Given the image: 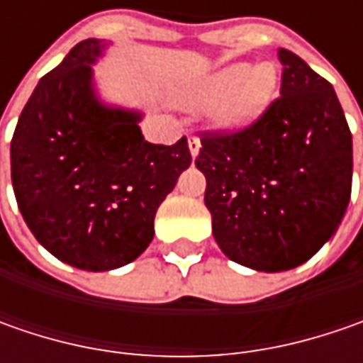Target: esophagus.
<instances>
[{"instance_id":"1","label":"esophagus","mask_w":363,"mask_h":363,"mask_svg":"<svg viewBox=\"0 0 363 363\" xmlns=\"http://www.w3.org/2000/svg\"><path fill=\"white\" fill-rule=\"evenodd\" d=\"M188 147H189V153H191V157H196L198 153H200V139L198 137H189L188 141Z\"/></svg>"}]
</instances>
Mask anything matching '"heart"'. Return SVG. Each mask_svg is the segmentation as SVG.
I'll return each mask as SVG.
<instances>
[{"mask_svg": "<svg viewBox=\"0 0 363 363\" xmlns=\"http://www.w3.org/2000/svg\"><path fill=\"white\" fill-rule=\"evenodd\" d=\"M277 89V70L269 62H234L212 72L194 91L196 103H213L212 121L220 129H242L264 113Z\"/></svg>", "mask_w": 363, "mask_h": 363, "instance_id": "b5f03b06", "label": "heart"}]
</instances>
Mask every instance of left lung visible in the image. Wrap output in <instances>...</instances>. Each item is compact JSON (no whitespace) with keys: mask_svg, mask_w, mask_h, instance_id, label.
Segmentation results:
<instances>
[{"mask_svg":"<svg viewBox=\"0 0 363 363\" xmlns=\"http://www.w3.org/2000/svg\"><path fill=\"white\" fill-rule=\"evenodd\" d=\"M281 96L248 127L202 133L196 167L226 257L279 272L335 234L352 196V133L333 86L279 48Z\"/></svg>","mask_w":363,"mask_h":363,"instance_id":"8db88e82","label":"left lung"}]
</instances>
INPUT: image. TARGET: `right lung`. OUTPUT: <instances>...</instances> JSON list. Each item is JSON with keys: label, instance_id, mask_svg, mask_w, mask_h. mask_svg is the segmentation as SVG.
<instances>
[{"label": "right lung", "instance_id": "right-lung-1", "mask_svg": "<svg viewBox=\"0 0 363 363\" xmlns=\"http://www.w3.org/2000/svg\"><path fill=\"white\" fill-rule=\"evenodd\" d=\"M82 40L38 82L11 139V184L35 240L82 271L129 264L153 240L160 203L191 163L188 139L153 145L135 111L105 106Z\"/></svg>", "mask_w": 363, "mask_h": 363}]
</instances>
